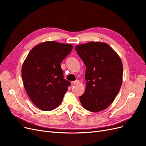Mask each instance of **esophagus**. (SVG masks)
<instances>
[{
  "label": "esophagus",
  "instance_id": "obj_1",
  "mask_svg": "<svg viewBox=\"0 0 146 146\" xmlns=\"http://www.w3.org/2000/svg\"><path fill=\"white\" fill-rule=\"evenodd\" d=\"M79 83H80V81L78 80H76V81H74V82H72L71 83L72 85H78V84H79Z\"/></svg>",
  "mask_w": 146,
  "mask_h": 146
}]
</instances>
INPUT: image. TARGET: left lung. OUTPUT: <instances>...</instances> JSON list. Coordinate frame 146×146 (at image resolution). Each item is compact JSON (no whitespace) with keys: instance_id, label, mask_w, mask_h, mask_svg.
Masks as SVG:
<instances>
[{"instance_id":"1","label":"left lung","mask_w":146,"mask_h":146,"mask_svg":"<svg viewBox=\"0 0 146 146\" xmlns=\"http://www.w3.org/2000/svg\"><path fill=\"white\" fill-rule=\"evenodd\" d=\"M86 66V89L80 97L84 108L99 112L115 99L122 83L123 66L117 53L107 43L91 41L76 46Z\"/></svg>"}]
</instances>
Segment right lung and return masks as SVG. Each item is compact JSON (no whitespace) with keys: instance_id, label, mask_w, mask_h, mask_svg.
I'll list each match as a JSON object with an SVG mask.
<instances>
[{"instance_id":"right-lung-1","label":"right lung","mask_w":146,"mask_h":146,"mask_svg":"<svg viewBox=\"0 0 146 146\" xmlns=\"http://www.w3.org/2000/svg\"><path fill=\"white\" fill-rule=\"evenodd\" d=\"M70 44L46 41L30 51L22 66V78L30 99L38 108L50 111L61 103L70 82L61 63L72 50Z\"/></svg>"}]
</instances>
